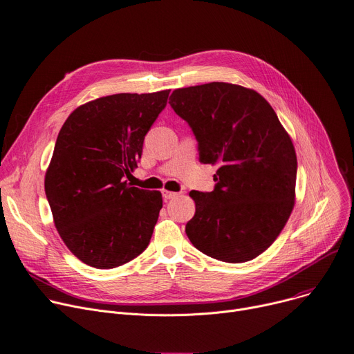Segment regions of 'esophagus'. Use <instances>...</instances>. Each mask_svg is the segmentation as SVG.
<instances>
[{
  "mask_svg": "<svg viewBox=\"0 0 354 354\" xmlns=\"http://www.w3.org/2000/svg\"><path fill=\"white\" fill-rule=\"evenodd\" d=\"M178 194L176 192H171V191H162V196L165 201H169L172 198H175Z\"/></svg>",
  "mask_w": 354,
  "mask_h": 354,
  "instance_id": "1",
  "label": "esophagus"
}]
</instances>
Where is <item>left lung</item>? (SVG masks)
<instances>
[{
  "label": "left lung",
  "instance_id": "left-lung-1",
  "mask_svg": "<svg viewBox=\"0 0 354 354\" xmlns=\"http://www.w3.org/2000/svg\"><path fill=\"white\" fill-rule=\"evenodd\" d=\"M169 104L191 127L199 160L219 167L214 191L189 194L196 212L187 238L218 261H252L276 241L295 206L290 136L261 93L241 85L179 88Z\"/></svg>",
  "mask_w": 354,
  "mask_h": 354
}]
</instances>
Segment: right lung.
<instances>
[{"label": "right lung", "mask_w": 354, "mask_h": 354, "mask_svg": "<svg viewBox=\"0 0 354 354\" xmlns=\"http://www.w3.org/2000/svg\"><path fill=\"white\" fill-rule=\"evenodd\" d=\"M169 92L115 93L86 102L58 133L45 195L61 239L88 266L125 265L151 242L162 195L131 186L125 176L136 168Z\"/></svg>", "instance_id": "obj_1"}]
</instances>
